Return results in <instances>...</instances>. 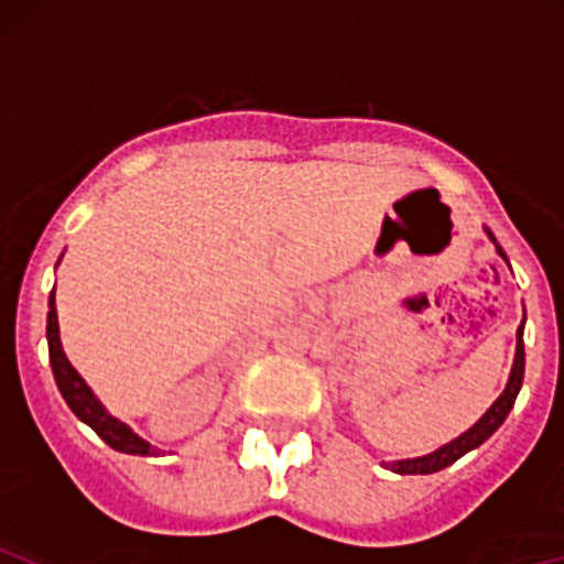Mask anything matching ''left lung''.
Returning a JSON list of instances; mask_svg holds the SVG:
<instances>
[{"label": "left lung", "mask_w": 564, "mask_h": 564, "mask_svg": "<svg viewBox=\"0 0 564 564\" xmlns=\"http://www.w3.org/2000/svg\"><path fill=\"white\" fill-rule=\"evenodd\" d=\"M486 232H489V229H486ZM489 237L495 240V235H491V232H489ZM497 253L506 259V251H502L500 246H497ZM506 262H508V259H506ZM521 335H524V322H521V327L517 332V359H513V370H511V378H508V387L500 397H497L495 405H491L489 411L484 413L481 422H478L476 426H470L465 435H459L456 441L448 443V446L437 448L435 454L419 456V459L387 462V467H391L394 473H400V476H426V473H437V470H443V467L454 465L459 456L473 452V448L481 446L486 437L495 435L497 426L506 422V416L511 413L513 402H517V394L521 389V381H524V337H521Z\"/></svg>", "instance_id": "1"}]
</instances>
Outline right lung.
Returning a JSON list of instances; mask_svg holds the SVG:
<instances>
[{
  "label": "right lung",
  "instance_id": "1",
  "mask_svg": "<svg viewBox=\"0 0 564 564\" xmlns=\"http://www.w3.org/2000/svg\"><path fill=\"white\" fill-rule=\"evenodd\" d=\"M45 335H47V354H51L53 378H56V387H58V391H62L64 400H67V405L73 408L75 416L91 426V430L97 432V435L102 437L110 448H116V452L138 454V456L156 454V448L148 446V443L142 441V437L134 435L127 424H121L118 419H112L105 413V408L99 405V400L91 394V389L86 387V381L78 376V370H75V367L67 361V357H64L62 340H58L56 297H53V292H51V300H47Z\"/></svg>",
  "mask_w": 564,
  "mask_h": 564
}]
</instances>
